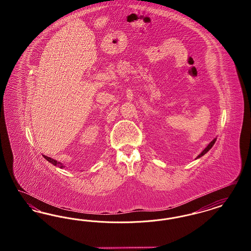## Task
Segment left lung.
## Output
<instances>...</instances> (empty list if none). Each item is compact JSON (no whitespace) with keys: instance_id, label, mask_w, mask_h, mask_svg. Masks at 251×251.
I'll use <instances>...</instances> for the list:
<instances>
[{"instance_id":"1","label":"left lung","mask_w":251,"mask_h":251,"mask_svg":"<svg viewBox=\"0 0 251 251\" xmlns=\"http://www.w3.org/2000/svg\"><path fill=\"white\" fill-rule=\"evenodd\" d=\"M215 141H216V138H215V139H214V140H213L211 143L209 144V145H208V146H207V147H206V148L203 150L202 152H201L200 155H198L197 159H198V158H201V157L204 155L205 153H207V152H208V151H209L212 149V147L214 146V144L215 143Z\"/></svg>"}]
</instances>
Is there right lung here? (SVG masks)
<instances>
[{
    "label": "right lung",
    "instance_id": "add662e5",
    "mask_svg": "<svg viewBox=\"0 0 251 251\" xmlns=\"http://www.w3.org/2000/svg\"><path fill=\"white\" fill-rule=\"evenodd\" d=\"M43 157H44L48 162H50V164H52L53 166H57V167H59L60 168H64V167H65V166H63V164H61L60 162H57V161L54 160V159H51L50 157H47L46 155H43Z\"/></svg>",
    "mask_w": 251,
    "mask_h": 251
}]
</instances>
